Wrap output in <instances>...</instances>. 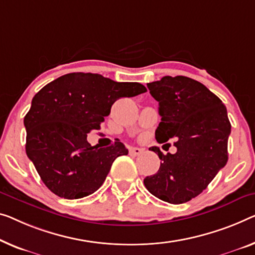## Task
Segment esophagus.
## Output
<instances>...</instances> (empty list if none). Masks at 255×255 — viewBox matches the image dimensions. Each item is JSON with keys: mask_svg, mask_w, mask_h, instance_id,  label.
I'll return each mask as SVG.
<instances>
[{"mask_svg": "<svg viewBox=\"0 0 255 255\" xmlns=\"http://www.w3.org/2000/svg\"><path fill=\"white\" fill-rule=\"evenodd\" d=\"M142 151L143 150L139 149V147H130V149H129V153L132 155H138L142 153Z\"/></svg>", "mask_w": 255, "mask_h": 255, "instance_id": "obj_1", "label": "esophagus"}]
</instances>
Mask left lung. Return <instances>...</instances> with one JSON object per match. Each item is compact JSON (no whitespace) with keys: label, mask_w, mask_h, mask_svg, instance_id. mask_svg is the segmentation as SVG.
Listing matches in <instances>:
<instances>
[{"label":"left lung","mask_w":255,"mask_h":255,"mask_svg":"<svg viewBox=\"0 0 255 255\" xmlns=\"http://www.w3.org/2000/svg\"><path fill=\"white\" fill-rule=\"evenodd\" d=\"M159 103L161 121L155 139L175 137L176 153L164 154L157 146L160 167L144 178L150 193L169 204H183L207 188L228 161L231 125L220 98L203 83L187 77H164L147 83Z\"/></svg>","instance_id":"8db88e82"}]
</instances>
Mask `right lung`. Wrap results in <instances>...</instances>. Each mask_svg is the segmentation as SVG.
Listing matches in <instances>:
<instances>
[{"label": "right lung", "instance_id": "obj_1", "mask_svg": "<svg viewBox=\"0 0 255 255\" xmlns=\"http://www.w3.org/2000/svg\"><path fill=\"white\" fill-rule=\"evenodd\" d=\"M146 91L138 82H116L101 74L70 73L44 86L24 118L26 153L49 190L65 199L89 196L103 184L116 158L128 154L117 140L91 146L113 103Z\"/></svg>", "mask_w": 255, "mask_h": 255}]
</instances>
